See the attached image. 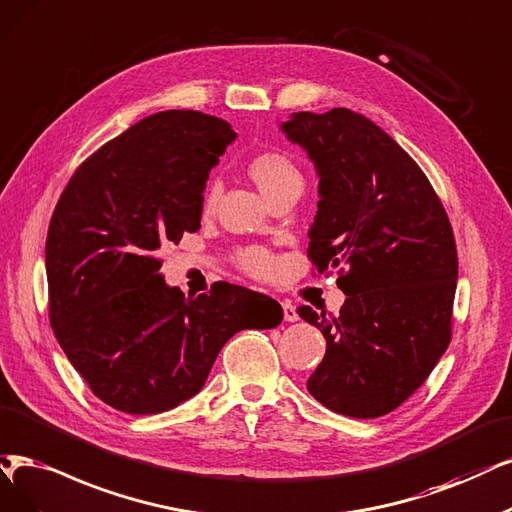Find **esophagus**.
Instances as JSON below:
<instances>
[{"instance_id":"esophagus-1","label":"esophagus","mask_w":512,"mask_h":512,"mask_svg":"<svg viewBox=\"0 0 512 512\" xmlns=\"http://www.w3.org/2000/svg\"><path fill=\"white\" fill-rule=\"evenodd\" d=\"M282 312H285L287 323H295V320H299L297 308L291 304V301H282Z\"/></svg>"}]
</instances>
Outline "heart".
<instances>
[{
    "mask_svg": "<svg viewBox=\"0 0 512 512\" xmlns=\"http://www.w3.org/2000/svg\"><path fill=\"white\" fill-rule=\"evenodd\" d=\"M246 173L259 187V192L268 200H274L280 194H287L297 189L301 192L304 187V173L297 166V162L282 149H263L246 162ZM219 198V185L211 183L206 187L202 206L204 211H211ZM240 266L255 276L268 274L272 268V257L261 249H246L240 253Z\"/></svg>",
    "mask_w": 512,
    "mask_h": 512,
    "instance_id": "1",
    "label": "heart"
}]
</instances>
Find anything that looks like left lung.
Returning <instances> with one entry per match:
<instances>
[{"label": "left lung", "instance_id": "8db88e82", "mask_svg": "<svg viewBox=\"0 0 512 512\" xmlns=\"http://www.w3.org/2000/svg\"><path fill=\"white\" fill-rule=\"evenodd\" d=\"M318 175L308 257L339 270V316L297 312L327 339L308 392L327 409L371 420L418 390L449 346L458 253L422 168L361 113L299 111L280 124Z\"/></svg>", "mask_w": 512, "mask_h": 512}]
</instances>
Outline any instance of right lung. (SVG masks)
<instances>
[{"instance_id":"obj_1","label":"right lung","mask_w":512,"mask_h":512,"mask_svg":"<svg viewBox=\"0 0 512 512\" xmlns=\"http://www.w3.org/2000/svg\"><path fill=\"white\" fill-rule=\"evenodd\" d=\"M234 139L215 116L158 111L94 151L54 208L50 325L69 363L113 409L177 407L202 390L234 333L280 325L282 308L268 295L217 282L208 295L185 297L160 274V246L200 230L208 173Z\"/></svg>"}]
</instances>
